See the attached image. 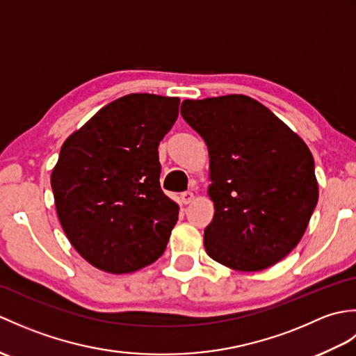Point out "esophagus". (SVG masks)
I'll use <instances>...</instances> for the list:
<instances>
[{
  "mask_svg": "<svg viewBox=\"0 0 356 356\" xmlns=\"http://www.w3.org/2000/svg\"><path fill=\"white\" fill-rule=\"evenodd\" d=\"M193 200H194V193L193 191L182 193V202L184 203H191Z\"/></svg>",
  "mask_w": 356,
  "mask_h": 356,
  "instance_id": "esophagus-1",
  "label": "esophagus"
}]
</instances>
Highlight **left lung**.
I'll use <instances>...</instances> for the list:
<instances>
[{"label":"left lung","instance_id":"obj_1","mask_svg":"<svg viewBox=\"0 0 356 356\" xmlns=\"http://www.w3.org/2000/svg\"><path fill=\"white\" fill-rule=\"evenodd\" d=\"M180 115L209 153L216 213L203 236L207 254L236 270L274 266L300 243L318 202L311 149L245 95L186 99Z\"/></svg>","mask_w":356,"mask_h":356}]
</instances>
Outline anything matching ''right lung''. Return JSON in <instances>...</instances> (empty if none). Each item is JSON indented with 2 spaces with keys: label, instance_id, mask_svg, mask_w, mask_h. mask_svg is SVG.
<instances>
[{
  "label": "right lung",
  "instance_id": "1",
  "mask_svg": "<svg viewBox=\"0 0 356 356\" xmlns=\"http://www.w3.org/2000/svg\"><path fill=\"white\" fill-rule=\"evenodd\" d=\"M179 104V97L127 95L63 143L50 176L56 214L92 266L128 274L163 254L179 205L161 190L157 147Z\"/></svg>",
  "mask_w": 356,
  "mask_h": 356
}]
</instances>
